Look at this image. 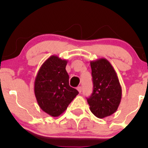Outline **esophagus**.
Masks as SVG:
<instances>
[{
    "label": "esophagus",
    "mask_w": 148,
    "mask_h": 148,
    "mask_svg": "<svg viewBox=\"0 0 148 148\" xmlns=\"http://www.w3.org/2000/svg\"><path fill=\"white\" fill-rule=\"evenodd\" d=\"M77 90L79 91V93H81V92H82V88H81V86H79V87L77 88Z\"/></svg>",
    "instance_id": "1"
}]
</instances>
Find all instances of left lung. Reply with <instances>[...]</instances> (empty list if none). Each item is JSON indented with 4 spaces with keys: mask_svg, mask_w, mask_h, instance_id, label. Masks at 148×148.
I'll list each match as a JSON object with an SVG mask.
<instances>
[{
    "mask_svg": "<svg viewBox=\"0 0 148 148\" xmlns=\"http://www.w3.org/2000/svg\"><path fill=\"white\" fill-rule=\"evenodd\" d=\"M93 91L87 101L90 110L99 118H106L118 109L122 88L115 69L106 58L91 61Z\"/></svg>",
    "mask_w": 148,
    "mask_h": 148,
    "instance_id": "obj_1",
    "label": "left lung"
}]
</instances>
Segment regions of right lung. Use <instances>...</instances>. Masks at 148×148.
<instances>
[{"label": "right lung", "instance_id": "1", "mask_svg": "<svg viewBox=\"0 0 148 148\" xmlns=\"http://www.w3.org/2000/svg\"><path fill=\"white\" fill-rule=\"evenodd\" d=\"M67 60L51 56L42 64L35 77L34 91L39 106L47 114L58 117L79 94L69 85Z\"/></svg>", "mask_w": 148, "mask_h": 148}]
</instances>
